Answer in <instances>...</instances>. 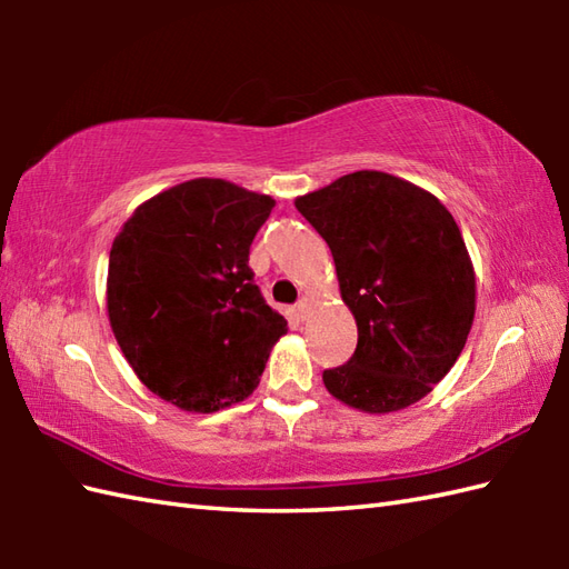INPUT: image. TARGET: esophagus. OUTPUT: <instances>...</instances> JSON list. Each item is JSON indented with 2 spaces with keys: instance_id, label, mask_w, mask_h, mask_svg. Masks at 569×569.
Listing matches in <instances>:
<instances>
[{
  "instance_id": "obj_1",
  "label": "esophagus",
  "mask_w": 569,
  "mask_h": 569,
  "mask_svg": "<svg viewBox=\"0 0 569 569\" xmlns=\"http://www.w3.org/2000/svg\"><path fill=\"white\" fill-rule=\"evenodd\" d=\"M310 308H312V303L308 298H303V300H298V306H296V312H298V318L300 320H306L308 316H310Z\"/></svg>"
}]
</instances>
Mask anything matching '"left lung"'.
Wrapping results in <instances>:
<instances>
[{
  "mask_svg": "<svg viewBox=\"0 0 569 569\" xmlns=\"http://www.w3.org/2000/svg\"><path fill=\"white\" fill-rule=\"evenodd\" d=\"M332 251L345 306L357 320L347 365L325 389L371 416L426 398L462 355L477 281L450 210L403 178L357 171L296 198Z\"/></svg>",
  "mask_w": 569,
  "mask_h": 569,
  "instance_id": "left-lung-1",
  "label": "left lung"
}]
</instances>
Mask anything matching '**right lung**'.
<instances>
[{
	"instance_id": "obj_1",
	"label": "right lung",
	"mask_w": 569,
	"mask_h": 569,
	"mask_svg": "<svg viewBox=\"0 0 569 569\" xmlns=\"http://www.w3.org/2000/svg\"><path fill=\"white\" fill-rule=\"evenodd\" d=\"M276 200L222 178H196L141 202L119 229L107 316L149 391L214 413L257 389L288 332L249 269V247Z\"/></svg>"
}]
</instances>
